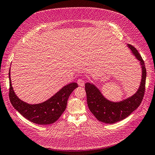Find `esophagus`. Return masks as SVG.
Segmentation results:
<instances>
[{"label":"esophagus","mask_w":155,"mask_h":155,"mask_svg":"<svg viewBox=\"0 0 155 155\" xmlns=\"http://www.w3.org/2000/svg\"><path fill=\"white\" fill-rule=\"evenodd\" d=\"M78 84L79 85V86L83 87L85 85V81H84V80L82 79H79L78 80Z\"/></svg>","instance_id":"34e87169"}]
</instances>
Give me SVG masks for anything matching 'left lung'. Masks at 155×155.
<instances>
[{
	"label": "left lung",
	"mask_w": 155,
	"mask_h": 155,
	"mask_svg": "<svg viewBox=\"0 0 155 155\" xmlns=\"http://www.w3.org/2000/svg\"><path fill=\"white\" fill-rule=\"evenodd\" d=\"M131 53L139 61L142 68V79L137 91L133 95L120 101L107 99L100 89L93 83H85L87 105L89 110L101 122L112 124L123 120L134 111L141 104L145 92L146 68L144 61L138 50L134 46L127 45Z\"/></svg>",
	"instance_id": "1"
}]
</instances>
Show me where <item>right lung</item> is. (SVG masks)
<instances>
[{"mask_svg": "<svg viewBox=\"0 0 155 155\" xmlns=\"http://www.w3.org/2000/svg\"><path fill=\"white\" fill-rule=\"evenodd\" d=\"M9 79V97L12 105L25 118L39 125L51 124L57 121L66 109L70 95L75 88L78 87L76 83H69L46 101L38 104H29L19 99L14 92L11 81L10 69Z\"/></svg>", "mask_w": 155, "mask_h": 155, "instance_id": "right-lung-1", "label": "right lung"}]
</instances>
